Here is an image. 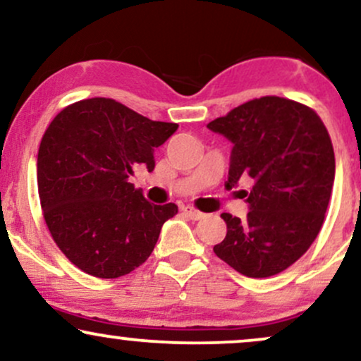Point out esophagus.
Here are the masks:
<instances>
[{
  "label": "esophagus",
  "instance_id": "1",
  "mask_svg": "<svg viewBox=\"0 0 361 361\" xmlns=\"http://www.w3.org/2000/svg\"><path fill=\"white\" fill-rule=\"evenodd\" d=\"M181 212L188 214L191 220H200V218H203V213L198 212V209L193 207H181Z\"/></svg>",
  "mask_w": 361,
  "mask_h": 361
}]
</instances>
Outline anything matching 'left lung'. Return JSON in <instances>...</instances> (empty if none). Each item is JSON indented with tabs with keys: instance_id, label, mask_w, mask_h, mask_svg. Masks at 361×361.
<instances>
[{
	"instance_id": "1",
	"label": "left lung",
	"mask_w": 361,
	"mask_h": 361,
	"mask_svg": "<svg viewBox=\"0 0 361 361\" xmlns=\"http://www.w3.org/2000/svg\"><path fill=\"white\" fill-rule=\"evenodd\" d=\"M233 143L226 188L240 180L250 204L245 220L221 213L226 236L218 258L250 278L281 273L320 233L335 181V153L326 126L307 104L280 97L250 99L208 123Z\"/></svg>"
}]
</instances>
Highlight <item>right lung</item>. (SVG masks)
Masks as SVG:
<instances>
[{
	"label": "right lung",
	"instance_id": "obj_1",
	"mask_svg": "<svg viewBox=\"0 0 361 361\" xmlns=\"http://www.w3.org/2000/svg\"><path fill=\"white\" fill-rule=\"evenodd\" d=\"M176 128L111 98L68 104L49 123L38 149L39 203L54 243L81 271L118 278L152 255L178 207L147 202L130 176L153 171L154 148Z\"/></svg>",
	"mask_w": 361,
	"mask_h": 361
}]
</instances>
